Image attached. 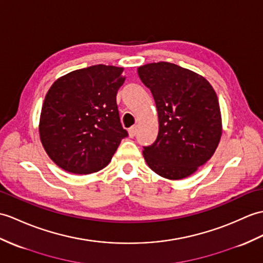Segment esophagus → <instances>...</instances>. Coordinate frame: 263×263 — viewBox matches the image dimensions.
Listing matches in <instances>:
<instances>
[{
  "label": "esophagus",
  "mask_w": 263,
  "mask_h": 263,
  "mask_svg": "<svg viewBox=\"0 0 263 263\" xmlns=\"http://www.w3.org/2000/svg\"><path fill=\"white\" fill-rule=\"evenodd\" d=\"M137 132H138V127H137V126H132V127H130V129H129V136H130V138L136 137Z\"/></svg>",
  "instance_id": "obj_1"
}]
</instances>
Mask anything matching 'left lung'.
Instances as JSON below:
<instances>
[{"label":"left lung","instance_id":"obj_1","mask_svg":"<svg viewBox=\"0 0 263 263\" xmlns=\"http://www.w3.org/2000/svg\"><path fill=\"white\" fill-rule=\"evenodd\" d=\"M154 96L159 132L143 146L148 166L163 178L178 180L209 161L222 136V119L215 90L196 72L172 63L138 68Z\"/></svg>","mask_w":263,"mask_h":263}]
</instances>
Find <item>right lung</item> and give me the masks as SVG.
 <instances>
[{"mask_svg": "<svg viewBox=\"0 0 263 263\" xmlns=\"http://www.w3.org/2000/svg\"><path fill=\"white\" fill-rule=\"evenodd\" d=\"M123 68L95 65L58 78L41 108L39 133L50 159L66 172L96 173L106 167L127 137L117 94Z\"/></svg>", "mask_w": 263, "mask_h": 263, "instance_id": "obj_1", "label": "right lung"}]
</instances>
